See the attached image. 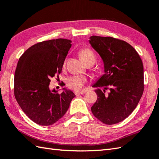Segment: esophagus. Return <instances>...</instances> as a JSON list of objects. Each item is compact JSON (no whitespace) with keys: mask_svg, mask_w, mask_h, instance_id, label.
I'll return each instance as SVG.
<instances>
[{"mask_svg":"<svg viewBox=\"0 0 159 159\" xmlns=\"http://www.w3.org/2000/svg\"><path fill=\"white\" fill-rule=\"evenodd\" d=\"M85 92V89L82 90V91H80V92H75V95L76 96H80V95H81V94H83Z\"/></svg>","mask_w":159,"mask_h":159,"instance_id":"34e87169","label":"esophagus"}]
</instances>
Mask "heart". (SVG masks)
<instances>
[{
    "label": "heart",
    "instance_id": "b5f03b06",
    "mask_svg": "<svg viewBox=\"0 0 159 159\" xmlns=\"http://www.w3.org/2000/svg\"><path fill=\"white\" fill-rule=\"evenodd\" d=\"M79 55L80 58L85 64L88 63L89 62L94 61L95 63L96 57L91 49L88 48L83 49L79 52ZM65 66V61L63 63V67L64 68ZM87 82L86 78L83 76H72L68 78L67 79L66 83L67 86L71 89H74L76 92H79L83 88V86L85 85Z\"/></svg>",
    "mask_w": 159,
    "mask_h": 159
}]
</instances>
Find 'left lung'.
<instances>
[{"mask_svg": "<svg viewBox=\"0 0 159 159\" xmlns=\"http://www.w3.org/2000/svg\"><path fill=\"white\" fill-rule=\"evenodd\" d=\"M89 43L101 56L105 74L92 87L97 100L91 110L107 125L120 123L137 106L144 90L143 65L136 49L124 40L92 36ZM103 87V91L99 88ZM110 92L105 94V89Z\"/></svg>", "mask_w": 159, "mask_h": 159, "instance_id": "8db88e82", "label": "left lung"}]
</instances>
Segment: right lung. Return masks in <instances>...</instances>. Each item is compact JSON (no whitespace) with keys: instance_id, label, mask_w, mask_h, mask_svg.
Segmentation results:
<instances>
[{"instance_id":"1","label":"right lung","mask_w":159,"mask_h":159,"mask_svg":"<svg viewBox=\"0 0 159 159\" xmlns=\"http://www.w3.org/2000/svg\"><path fill=\"white\" fill-rule=\"evenodd\" d=\"M71 43L65 39L38 43L18 60L14 74L16 100L24 113L39 125L48 126L57 122L75 97L65 88L61 94L49 88L51 78L61 74Z\"/></svg>"}]
</instances>
